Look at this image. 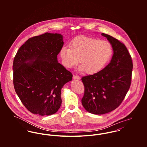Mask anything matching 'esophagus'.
<instances>
[{
  "label": "esophagus",
  "mask_w": 147,
  "mask_h": 147,
  "mask_svg": "<svg viewBox=\"0 0 147 147\" xmlns=\"http://www.w3.org/2000/svg\"><path fill=\"white\" fill-rule=\"evenodd\" d=\"M73 79H77V80H80V78L76 75H73Z\"/></svg>",
  "instance_id": "esophagus-1"
}]
</instances>
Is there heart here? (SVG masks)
I'll return each mask as SVG.
<instances>
[{"label": "heart", "mask_w": 147, "mask_h": 147, "mask_svg": "<svg viewBox=\"0 0 147 147\" xmlns=\"http://www.w3.org/2000/svg\"><path fill=\"white\" fill-rule=\"evenodd\" d=\"M111 44L105 40L84 36H79L71 43V47H63L59 55L63 65L71 68L79 62V69L88 74L101 71L113 54Z\"/></svg>", "instance_id": "b5f03b06"}]
</instances>
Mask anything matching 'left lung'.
Listing matches in <instances>:
<instances>
[{"mask_svg":"<svg viewBox=\"0 0 147 147\" xmlns=\"http://www.w3.org/2000/svg\"><path fill=\"white\" fill-rule=\"evenodd\" d=\"M101 35L112 45L111 60L101 71L82 78L85 87L82 105L97 115L111 112L122 103L130 87L133 67L125 45L110 35Z\"/></svg>","mask_w":147,"mask_h":147,"instance_id":"left-lung-1","label":"left lung"}]
</instances>
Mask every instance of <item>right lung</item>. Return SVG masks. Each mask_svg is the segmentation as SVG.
<instances>
[{"instance_id":"right-lung-1","label":"right lung","mask_w":147,"mask_h":147,"mask_svg":"<svg viewBox=\"0 0 147 147\" xmlns=\"http://www.w3.org/2000/svg\"><path fill=\"white\" fill-rule=\"evenodd\" d=\"M63 44L61 34L46 33L28 39L15 57L14 88L33 114L52 115L61 106V89L72 79V74L57 59Z\"/></svg>"}]
</instances>
